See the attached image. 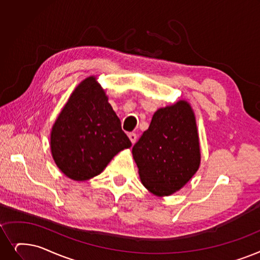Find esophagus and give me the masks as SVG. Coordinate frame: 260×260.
Listing matches in <instances>:
<instances>
[{"label":"esophagus","instance_id":"34e87169","mask_svg":"<svg viewBox=\"0 0 260 260\" xmlns=\"http://www.w3.org/2000/svg\"><path fill=\"white\" fill-rule=\"evenodd\" d=\"M128 138H129L131 142L134 144L135 142H136V140H137V135L135 134V133H129L128 134Z\"/></svg>","mask_w":260,"mask_h":260}]
</instances>
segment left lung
Segmentation results:
<instances>
[{
    "label": "left lung",
    "mask_w": 260,
    "mask_h": 260,
    "mask_svg": "<svg viewBox=\"0 0 260 260\" xmlns=\"http://www.w3.org/2000/svg\"><path fill=\"white\" fill-rule=\"evenodd\" d=\"M141 184L156 197L182 189L201 165L194 111L186 100L155 111L149 128L133 146Z\"/></svg>",
    "instance_id": "8db88e82"
}]
</instances>
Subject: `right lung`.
<instances>
[{
  "label": "right lung",
  "instance_id": "obj_1",
  "mask_svg": "<svg viewBox=\"0 0 260 260\" xmlns=\"http://www.w3.org/2000/svg\"><path fill=\"white\" fill-rule=\"evenodd\" d=\"M132 142L94 75L76 86L52 126L50 149L59 170L75 182L103 172Z\"/></svg>",
  "mask_w": 260,
  "mask_h": 260
}]
</instances>
